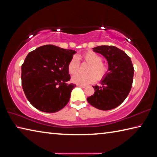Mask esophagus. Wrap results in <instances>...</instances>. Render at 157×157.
Returning <instances> with one entry per match:
<instances>
[{
	"label": "esophagus",
	"mask_w": 157,
	"mask_h": 157,
	"mask_svg": "<svg viewBox=\"0 0 157 157\" xmlns=\"http://www.w3.org/2000/svg\"><path fill=\"white\" fill-rule=\"evenodd\" d=\"M78 87H82V88H85V85H77Z\"/></svg>",
	"instance_id": "esophagus-1"
}]
</instances>
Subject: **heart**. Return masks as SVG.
Instances as JSON below:
<instances>
[{"label":"heart","instance_id":"1","mask_svg":"<svg viewBox=\"0 0 157 157\" xmlns=\"http://www.w3.org/2000/svg\"><path fill=\"white\" fill-rule=\"evenodd\" d=\"M81 57L85 62L91 64V66L88 70V75H82L76 74L72 77V81L74 83L78 85H87L96 81H102L104 79L110 71L109 65L106 62L102 61V57L98 53L92 51H88L84 52L81 55ZM80 67V63L78 59L76 56L71 59L67 69L68 72L73 75L77 72Z\"/></svg>","mask_w":157,"mask_h":157}]
</instances>
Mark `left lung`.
Listing matches in <instances>:
<instances>
[{
  "instance_id": "left-lung-1",
  "label": "left lung",
  "mask_w": 157,
  "mask_h": 157,
  "mask_svg": "<svg viewBox=\"0 0 157 157\" xmlns=\"http://www.w3.org/2000/svg\"><path fill=\"white\" fill-rule=\"evenodd\" d=\"M93 50L106 59L110 71L100 86H93L95 92L87 98V102L100 110H111L128 96L133 81V65L125 52L115 46H99Z\"/></svg>"
}]
</instances>
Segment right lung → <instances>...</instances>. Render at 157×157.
<instances>
[{
  "instance_id": "add662e5",
  "label": "right lung",
  "mask_w": 157,
  "mask_h": 157,
  "mask_svg": "<svg viewBox=\"0 0 157 157\" xmlns=\"http://www.w3.org/2000/svg\"><path fill=\"white\" fill-rule=\"evenodd\" d=\"M76 51L54 45L38 47L22 66V86L29 102L41 111L55 113L69 102L76 85L70 81L67 66Z\"/></svg>"
}]
</instances>
